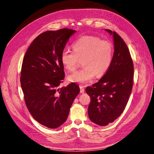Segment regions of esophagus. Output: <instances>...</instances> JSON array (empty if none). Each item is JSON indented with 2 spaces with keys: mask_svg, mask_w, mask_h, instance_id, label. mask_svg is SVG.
<instances>
[{
  "mask_svg": "<svg viewBox=\"0 0 154 154\" xmlns=\"http://www.w3.org/2000/svg\"><path fill=\"white\" fill-rule=\"evenodd\" d=\"M80 92L81 93H84V87L83 86H82V85H81V86H80Z\"/></svg>",
  "mask_w": 154,
  "mask_h": 154,
  "instance_id": "1",
  "label": "esophagus"
}]
</instances>
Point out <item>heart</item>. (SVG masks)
Segmentation results:
<instances>
[{
	"label": "heart",
	"mask_w": 154,
	"mask_h": 154,
	"mask_svg": "<svg viewBox=\"0 0 154 154\" xmlns=\"http://www.w3.org/2000/svg\"><path fill=\"white\" fill-rule=\"evenodd\" d=\"M74 52L64 50L61 54V62L64 68L73 71L80 60L83 68L68 76V81L85 83L97 76H101L108 71L113 57V46L110 42L101 40L92 36H84L72 44Z\"/></svg>",
	"instance_id": "1"
}]
</instances>
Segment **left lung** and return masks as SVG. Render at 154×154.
I'll return each instance as SVG.
<instances>
[{
    "mask_svg": "<svg viewBox=\"0 0 154 154\" xmlns=\"http://www.w3.org/2000/svg\"><path fill=\"white\" fill-rule=\"evenodd\" d=\"M105 31L113 37L114 51L112 63L99 82L85 90L91 99L88 117L100 126L114 122L123 113L133 87L134 65L128 48L116 32Z\"/></svg>",
    "mask_w": 154,
    "mask_h": 154,
    "instance_id": "obj_1",
    "label": "left lung"
}]
</instances>
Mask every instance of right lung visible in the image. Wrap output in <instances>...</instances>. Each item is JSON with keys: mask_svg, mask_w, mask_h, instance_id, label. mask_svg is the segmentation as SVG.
Instances as JSON below:
<instances>
[{"mask_svg": "<svg viewBox=\"0 0 154 154\" xmlns=\"http://www.w3.org/2000/svg\"><path fill=\"white\" fill-rule=\"evenodd\" d=\"M76 32L64 28L42 32L31 43L23 60L20 83L26 105L36 122L49 128L66 122L80 92L74 83L58 88L65 77L61 54Z\"/></svg>", "mask_w": 154, "mask_h": 154, "instance_id": "add662e5", "label": "right lung"}]
</instances>
